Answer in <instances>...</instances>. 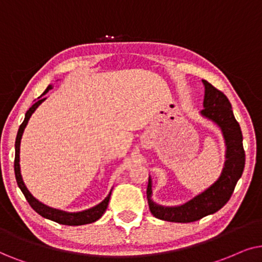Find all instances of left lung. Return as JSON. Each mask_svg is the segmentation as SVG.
<instances>
[{
	"label": "left lung",
	"mask_w": 262,
	"mask_h": 262,
	"mask_svg": "<svg viewBox=\"0 0 262 262\" xmlns=\"http://www.w3.org/2000/svg\"><path fill=\"white\" fill-rule=\"evenodd\" d=\"M205 85L202 116L210 118L221 127L225 138L226 160L219 179L210 188L191 199L184 205L176 207H164L151 200V179L147 184V200L149 211L156 218L173 223H191L215 213L230 200L237 181L242 176L246 164V153L243 149V137L239 123L233 116L231 104L222 91L215 89L206 80Z\"/></svg>",
	"instance_id": "8db88e82"
}]
</instances>
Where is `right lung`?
I'll list each match as a JSON object with an SVG mask.
<instances>
[{"instance_id": "add662e5", "label": "right lung", "mask_w": 262, "mask_h": 262, "mask_svg": "<svg viewBox=\"0 0 262 262\" xmlns=\"http://www.w3.org/2000/svg\"><path fill=\"white\" fill-rule=\"evenodd\" d=\"M51 87L49 86L47 90L44 91L43 96L45 93L48 92L49 90H50ZM45 98H39V100H37L36 103L33 104L32 106L30 107L29 110H27V113L25 115V120L21 124H20L19 127V130H17V135H16V139H15V159H14V171H15V179H16V183L17 186H19L20 189H21L23 194L25 195L27 202L30 204V206L33 208L34 211L37 212L38 214H40L41 217L47 218V219H50L52 222H56L58 223V224H62V225H71V226H76V225H85V224H90V223H93L96 221H98V219L102 217L104 212H105L106 207H107V204H109V200H110V195H111V191L109 193V195L104 199V200L100 202L99 205H97V206L90 208V210H86V211H82V212H76V213H68V212H63V211H58V210H54V208H50L48 206H45V205L40 204L39 201L36 200L29 190H27V188L25 184H24V181H23V177H21V173H20V164H19V153H20V141H21V137H23V133H24V129H25L27 122H29L31 115L34 113V110L37 109L38 105L41 102H44Z\"/></svg>"}]
</instances>
